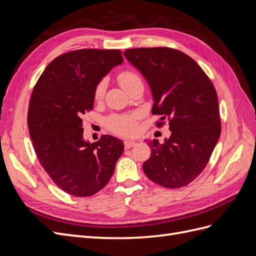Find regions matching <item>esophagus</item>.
Segmentation results:
<instances>
[{
  "label": "esophagus",
  "instance_id": "1",
  "mask_svg": "<svg viewBox=\"0 0 256 256\" xmlns=\"http://www.w3.org/2000/svg\"><path fill=\"white\" fill-rule=\"evenodd\" d=\"M124 144H125V148L126 150H129V148H131V147L132 146H134V144H136V142H134V141H125L124 142Z\"/></svg>",
  "mask_w": 256,
  "mask_h": 256
}]
</instances>
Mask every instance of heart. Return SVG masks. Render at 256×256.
<instances>
[{"mask_svg": "<svg viewBox=\"0 0 256 256\" xmlns=\"http://www.w3.org/2000/svg\"><path fill=\"white\" fill-rule=\"evenodd\" d=\"M118 82L124 90H127L131 85L141 82L140 76H138L132 70H124L118 76ZM106 84L104 82L99 83L94 92V97L96 100H100L104 97ZM106 126L114 134L122 136H131L136 134V115L134 114H116L110 116L106 120Z\"/></svg>", "mask_w": 256, "mask_h": 256, "instance_id": "obj_1", "label": "heart"}]
</instances>
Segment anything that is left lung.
<instances>
[{"label": "left lung", "instance_id": "left-lung-1", "mask_svg": "<svg viewBox=\"0 0 256 256\" xmlns=\"http://www.w3.org/2000/svg\"><path fill=\"white\" fill-rule=\"evenodd\" d=\"M124 56L150 85L152 114L168 118L171 130L164 143L148 142L152 154L143 171L162 187L187 186L205 168L220 138L214 85L194 60L175 49H128Z\"/></svg>", "mask_w": 256, "mask_h": 256}]
</instances>
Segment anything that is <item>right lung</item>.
Masks as SVG:
<instances>
[{"mask_svg": "<svg viewBox=\"0 0 256 256\" xmlns=\"http://www.w3.org/2000/svg\"><path fill=\"white\" fill-rule=\"evenodd\" d=\"M120 50L80 49L46 67L30 96V136L36 156L58 187L74 196H90L109 182L124 143L102 136L83 138V115L94 106L99 82L122 63Z\"/></svg>", "mask_w": 256, "mask_h": 256, "instance_id": "1", "label": "right lung"}]
</instances>
